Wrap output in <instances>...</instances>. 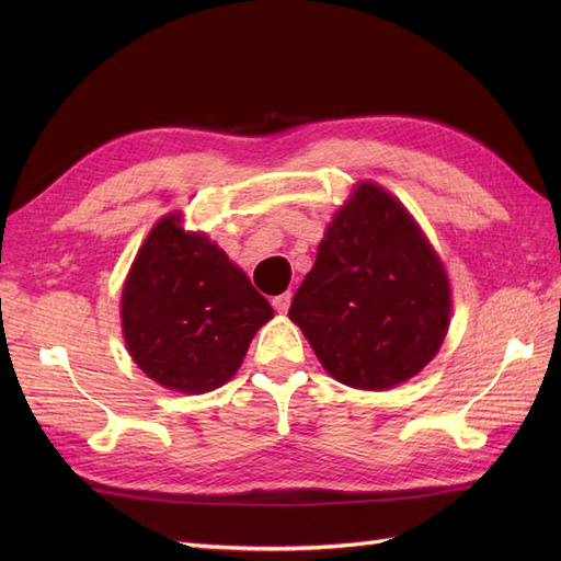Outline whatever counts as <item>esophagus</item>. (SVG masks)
Instances as JSON below:
<instances>
[{
	"instance_id": "obj_1",
	"label": "esophagus",
	"mask_w": 561,
	"mask_h": 561,
	"mask_svg": "<svg viewBox=\"0 0 561 561\" xmlns=\"http://www.w3.org/2000/svg\"><path fill=\"white\" fill-rule=\"evenodd\" d=\"M290 299H293V293H283V295L271 299V304H274V309H276L278 313H285L287 309H290Z\"/></svg>"
}]
</instances>
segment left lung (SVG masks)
<instances>
[{"label": "left lung", "instance_id": "left-lung-1", "mask_svg": "<svg viewBox=\"0 0 561 561\" xmlns=\"http://www.w3.org/2000/svg\"><path fill=\"white\" fill-rule=\"evenodd\" d=\"M449 313L437 252L375 182H360L336 210L290 307L322 367L363 390L419 375L443 346Z\"/></svg>", "mask_w": 561, "mask_h": 561}]
</instances>
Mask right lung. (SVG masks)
Returning a JSON list of instances; mask_svg holds the SVG:
<instances>
[{
  "mask_svg": "<svg viewBox=\"0 0 561 561\" xmlns=\"http://www.w3.org/2000/svg\"><path fill=\"white\" fill-rule=\"evenodd\" d=\"M161 217L128 271L122 328L130 358L178 393H208L241 367L271 304L206 233Z\"/></svg>",
  "mask_w": 561,
  "mask_h": 561,
  "instance_id": "obj_1",
  "label": "right lung"
}]
</instances>
